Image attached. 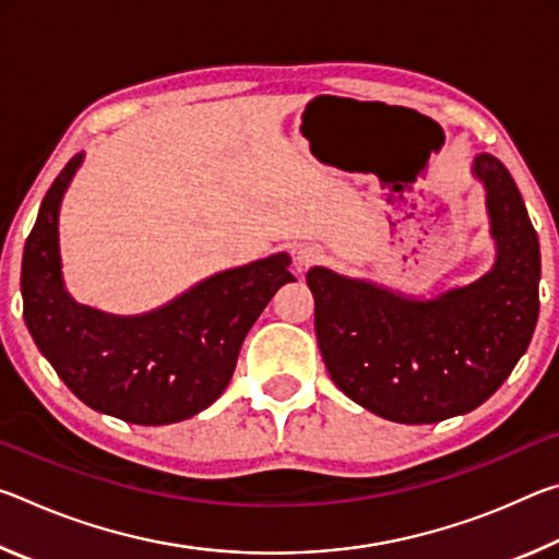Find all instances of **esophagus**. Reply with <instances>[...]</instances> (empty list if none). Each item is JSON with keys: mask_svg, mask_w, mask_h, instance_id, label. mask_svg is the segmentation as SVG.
Returning a JSON list of instances; mask_svg holds the SVG:
<instances>
[{"mask_svg": "<svg viewBox=\"0 0 559 559\" xmlns=\"http://www.w3.org/2000/svg\"><path fill=\"white\" fill-rule=\"evenodd\" d=\"M296 261H298V266H300V269L313 266V263H318V261H320V249H316V246H302V249L298 251Z\"/></svg>", "mask_w": 559, "mask_h": 559, "instance_id": "34e87169", "label": "esophagus"}]
</instances>
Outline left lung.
Instances as JSON below:
<instances>
[{
    "label": "left lung",
    "mask_w": 559,
    "mask_h": 559,
    "mask_svg": "<svg viewBox=\"0 0 559 559\" xmlns=\"http://www.w3.org/2000/svg\"><path fill=\"white\" fill-rule=\"evenodd\" d=\"M486 185L496 266L471 286L409 300L372 283L308 271L316 335L333 382L382 419L433 424L484 404L513 372L540 310V243L513 177L493 155Z\"/></svg>",
    "instance_id": "8db88e82"
}]
</instances>
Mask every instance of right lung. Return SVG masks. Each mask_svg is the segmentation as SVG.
Returning <instances> with one entry per match:
<instances>
[{
    "label": "right lung",
    "mask_w": 559,
    "mask_h": 559,
    "mask_svg": "<svg viewBox=\"0 0 559 559\" xmlns=\"http://www.w3.org/2000/svg\"><path fill=\"white\" fill-rule=\"evenodd\" d=\"M83 153L46 192L26 239V328L66 386L91 409L140 427L200 414L229 384L246 333L290 276L286 253L202 281L169 306L118 318L79 306L63 288L59 204Z\"/></svg>",
    "instance_id": "1"
}]
</instances>
